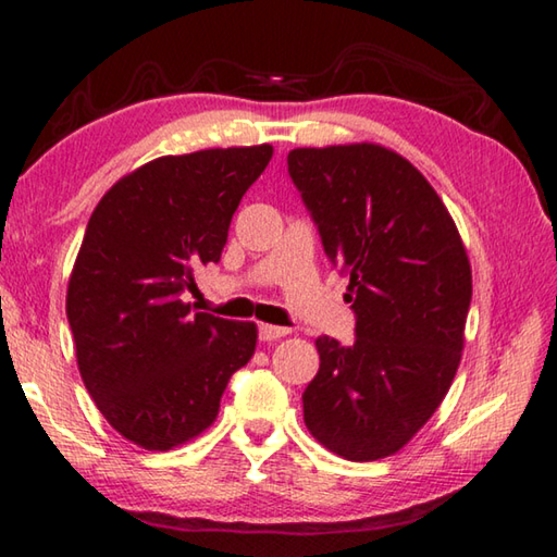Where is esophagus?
Here are the masks:
<instances>
[{
    "mask_svg": "<svg viewBox=\"0 0 557 557\" xmlns=\"http://www.w3.org/2000/svg\"><path fill=\"white\" fill-rule=\"evenodd\" d=\"M289 329L285 326H272V324H260V338L262 342H277V338L287 336Z\"/></svg>",
    "mask_w": 557,
    "mask_h": 557,
    "instance_id": "1",
    "label": "esophagus"
}]
</instances>
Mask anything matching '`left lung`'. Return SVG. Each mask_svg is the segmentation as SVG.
<instances>
[{"instance_id":"obj_1","label":"left lung","mask_w":557,"mask_h":557,"mask_svg":"<svg viewBox=\"0 0 557 557\" xmlns=\"http://www.w3.org/2000/svg\"><path fill=\"white\" fill-rule=\"evenodd\" d=\"M289 176L348 272L356 344L319 336L305 425L334 455L400 451L445 400L461 361L471 301L465 243L435 188L375 143L297 147Z\"/></svg>"}]
</instances>
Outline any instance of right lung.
<instances>
[{"label":"right lung","mask_w":557,"mask_h":557,"mask_svg":"<svg viewBox=\"0 0 557 557\" xmlns=\"http://www.w3.org/2000/svg\"><path fill=\"white\" fill-rule=\"evenodd\" d=\"M272 145L152 159L92 211L65 292L75 361L102 418L149 451L186 445L219 418L250 361L256 322L191 312L194 270L221 260L243 194Z\"/></svg>","instance_id":"obj_1"}]
</instances>
